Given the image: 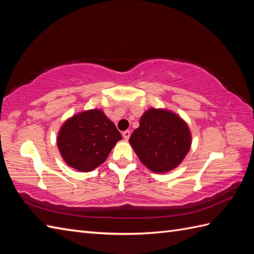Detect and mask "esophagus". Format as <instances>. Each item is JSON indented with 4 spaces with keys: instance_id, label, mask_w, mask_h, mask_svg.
<instances>
[{
    "instance_id": "esophagus-1",
    "label": "esophagus",
    "mask_w": 254,
    "mask_h": 254,
    "mask_svg": "<svg viewBox=\"0 0 254 254\" xmlns=\"http://www.w3.org/2000/svg\"><path fill=\"white\" fill-rule=\"evenodd\" d=\"M130 135H131V132L128 131V130L124 131V132L122 133V136H123V138H124V139H126V141H127V139L130 138Z\"/></svg>"
}]
</instances>
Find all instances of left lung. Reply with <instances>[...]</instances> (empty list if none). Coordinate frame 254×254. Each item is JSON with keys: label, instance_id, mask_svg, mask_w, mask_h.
<instances>
[{"label": "left lung", "instance_id": "8db88e82", "mask_svg": "<svg viewBox=\"0 0 254 254\" xmlns=\"http://www.w3.org/2000/svg\"><path fill=\"white\" fill-rule=\"evenodd\" d=\"M191 132L175 112L149 108L128 139L143 165L156 174L177 168L191 147Z\"/></svg>", "mask_w": 254, "mask_h": 254}]
</instances>
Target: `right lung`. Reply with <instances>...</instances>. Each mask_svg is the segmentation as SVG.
<instances>
[{"instance_id": "obj_1", "label": "right lung", "mask_w": 254, "mask_h": 254, "mask_svg": "<svg viewBox=\"0 0 254 254\" xmlns=\"http://www.w3.org/2000/svg\"><path fill=\"white\" fill-rule=\"evenodd\" d=\"M122 135L99 109L79 112L63 123L57 138L63 160L78 171H91L105 163Z\"/></svg>"}]
</instances>
